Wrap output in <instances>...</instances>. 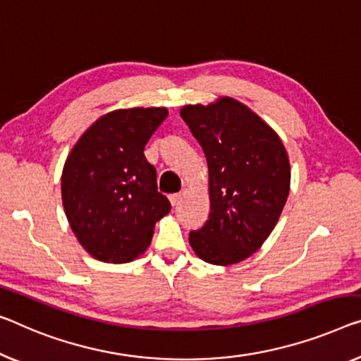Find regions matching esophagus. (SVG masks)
<instances>
[{"mask_svg": "<svg viewBox=\"0 0 361 361\" xmlns=\"http://www.w3.org/2000/svg\"><path fill=\"white\" fill-rule=\"evenodd\" d=\"M169 199H170L171 206H176V204H178L180 199H181V192H173V195L169 196Z\"/></svg>", "mask_w": 361, "mask_h": 361, "instance_id": "esophagus-1", "label": "esophagus"}]
</instances>
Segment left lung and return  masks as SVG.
<instances>
[{"label":"left lung","mask_w":361,"mask_h":361,"mask_svg":"<svg viewBox=\"0 0 361 361\" xmlns=\"http://www.w3.org/2000/svg\"><path fill=\"white\" fill-rule=\"evenodd\" d=\"M181 118L206 154L211 212L190 232L196 255L235 264L261 248L276 227L290 190V164L276 133L228 97L183 106Z\"/></svg>","instance_id":"8db88e82"}]
</instances>
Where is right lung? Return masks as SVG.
Segmentation results:
<instances>
[{"label": "right lung", "mask_w": 361, "mask_h": 361, "mask_svg": "<svg viewBox=\"0 0 361 361\" xmlns=\"http://www.w3.org/2000/svg\"><path fill=\"white\" fill-rule=\"evenodd\" d=\"M166 109L115 110L99 118L68 155L61 175L66 217L85 251L104 262H129L150 245L171 204L157 190L144 147Z\"/></svg>", "instance_id": "obj_1"}]
</instances>
